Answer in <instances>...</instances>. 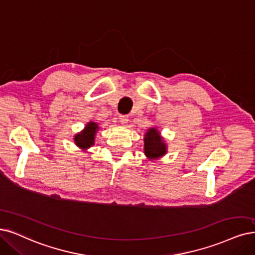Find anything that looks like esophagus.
Segmentation results:
<instances>
[{"instance_id": "1", "label": "esophagus", "mask_w": 255, "mask_h": 255, "mask_svg": "<svg viewBox=\"0 0 255 255\" xmlns=\"http://www.w3.org/2000/svg\"><path fill=\"white\" fill-rule=\"evenodd\" d=\"M119 119H120L121 124H123V125H125V124H127V123H128V118L126 116H124V115H120Z\"/></svg>"}]
</instances>
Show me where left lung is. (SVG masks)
I'll return each mask as SVG.
<instances>
[{"instance_id": "obj_1", "label": "left lung", "mask_w": 255, "mask_h": 255, "mask_svg": "<svg viewBox=\"0 0 255 255\" xmlns=\"http://www.w3.org/2000/svg\"><path fill=\"white\" fill-rule=\"evenodd\" d=\"M144 143L145 153L149 157H158L166 153V145L154 128L149 129L146 132Z\"/></svg>"}]
</instances>
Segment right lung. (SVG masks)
Segmentation results:
<instances>
[{"mask_svg":"<svg viewBox=\"0 0 255 255\" xmlns=\"http://www.w3.org/2000/svg\"><path fill=\"white\" fill-rule=\"evenodd\" d=\"M97 130H98L97 123H93V122L89 123V124L86 126V129H85L83 132L75 135L74 137L75 144L81 148L90 147L91 145H93L94 135H96Z\"/></svg>","mask_w":255,"mask_h":255,"instance_id":"1","label":"right lung"}]
</instances>
